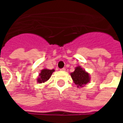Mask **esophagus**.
I'll list each match as a JSON object with an SVG mask.
<instances>
[{"label":"esophagus","mask_w":123,"mask_h":123,"mask_svg":"<svg viewBox=\"0 0 123 123\" xmlns=\"http://www.w3.org/2000/svg\"><path fill=\"white\" fill-rule=\"evenodd\" d=\"M61 71H65V70H66V68H62L61 69Z\"/></svg>","instance_id":"34e87169"}]
</instances>
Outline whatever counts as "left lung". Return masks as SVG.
I'll list each match as a JSON object with an SVG mask.
<instances>
[{
  "instance_id": "left-lung-1",
  "label": "left lung",
  "mask_w": 123,
  "mask_h": 123,
  "mask_svg": "<svg viewBox=\"0 0 123 123\" xmlns=\"http://www.w3.org/2000/svg\"><path fill=\"white\" fill-rule=\"evenodd\" d=\"M70 76L74 83L77 85V87L78 88L83 87L90 80L89 73L86 72L84 70L82 69V68H81V67H76L74 71L70 73Z\"/></svg>"
}]
</instances>
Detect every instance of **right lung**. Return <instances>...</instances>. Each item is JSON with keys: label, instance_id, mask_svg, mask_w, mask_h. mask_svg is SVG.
I'll list each match as a JSON object with an SVG mask.
<instances>
[{"label": "right lung", "instance_id": "1", "mask_svg": "<svg viewBox=\"0 0 123 123\" xmlns=\"http://www.w3.org/2000/svg\"><path fill=\"white\" fill-rule=\"evenodd\" d=\"M55 72V70H49L45 68L41 71V73L39 74V78L37 79L38 83H44L47 82L50 78L53 72Z\"/></svg>", "mask_w": 123, "mask_h": 123}]
</instances>
